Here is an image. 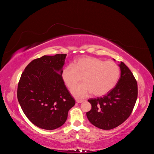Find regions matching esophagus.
<instances>
[{"instance_id":"esophagus-1","label":"esophagus","mask_w":154,"mask_h":154,"mask_svg":"<svg viewBox=\"0 0 154 154\" xmlns=\"http://www.w3.org/2000/svg\"><path fill=\"white\" fill-rule=\"evenodd\" d=\"M76 101L77 102V103H82V102H83V100H76Z\"/></svg>"}]
</instances>
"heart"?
Listing matches in <instances>:
<instances>
[{
    "label": "heart",
    "instance_id": "b5f03b06",
    "mask_svg": "<svg viewBox=\"0 0 154 154\" xmlns=\"http://www.w3.org/2000/svg\"><path fill=\"white\" fill-rule=\"evenodd\" d=\"M120 74L118 64L93 57H85L65 67L61 77L66 85L71 88L82 80L84 83L74 87L72 94L78 98L87 96L92 92L96 96L107 94L115 87Z\"/></svg>",
    "mask_w": 154,
    "mask_h": 154
}]
</instances>
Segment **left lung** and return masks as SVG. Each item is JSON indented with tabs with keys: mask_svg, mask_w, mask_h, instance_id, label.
<instances>
[{
	"mask_svg": "<svg viewBox=\"0 0 154 154\" xmlns=\"http://www.w3.org/2000/svg\"><path fill=\"white\" fill-rule=\"evenodd\" d=\"M121 76L117 84L103 97L88 101L92 108L87 117L95 127L110 130L118 127L132 114L137 98V83L132 72L121 62Z\"/></svg>",
	"mask_w": 154,
	"mask_h": 154,
	"instance_id": "left-lung-1",
	"label": "left lung"
}]
</instances>
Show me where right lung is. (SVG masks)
<instances>
[{
  "label": "right lung",
  "instance_id": "add662e5",
  "mask_svg": "<svg viewBox=\"0 0 154 154\" xmlns=\"http://www.w3.org/2000/svg\"><path fill=\"white\" fill-rule=\"evenodd\" d=\"M66 54L43 56L31 61L22 73L17 98L24 113L36 127L54 130L66 122L75 105L61 77Z\"/></svg>",
  "mask_w": 154,
  "mask_h": 154
}]
</instances>
